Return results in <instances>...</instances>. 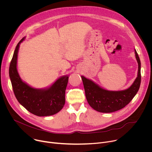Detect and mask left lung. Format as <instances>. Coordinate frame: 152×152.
Here are the masks:
<instances>
[{
  "mask_svg": "<svg viewBox=\"0 0 152 152\" xmlns=\"http://www.w3.org/2000/svg\"><path fill=\"white\" fill-rule=\"evenodd\" d=\"M134 52L138 63L137 77L133 85L127 89L119 91H107L91 80L81 76L87 101L93 109L105 113L118 111L127 105L137 94L141 81V61L136 50Z\"/></svg>",
  "mask_w": 152,
  "mask_h": 152,
  "instance_id": "left-lung-1",
  "label": "left lung"
}]
</instances>
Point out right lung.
I'll use <instances>...</instances> for the list:
<instances>
[{"label":"right lung","instance_id":"obj_1","mask_svg":"<svg viewBox=\"0 0 152 152\" xmlns=\"http://www.w3.org/2000/svg\"><path fill=\"white\" fill-rule=\"evenodd\" d=\"M24 38L17 44L9 67L14 94L19 103L31 113L38 116L53 115L64 105L69 77L66 75L58 78L50 87L44 89L33 88L22 81L17 71V58L19 44Z\"/></svg>","mask_w":152,"mask_h":152}]
</instances>
